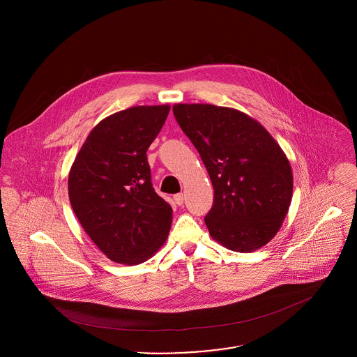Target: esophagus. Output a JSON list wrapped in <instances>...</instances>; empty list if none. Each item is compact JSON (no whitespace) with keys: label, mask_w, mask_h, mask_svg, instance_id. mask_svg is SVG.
I'll return each mask as SVG.
<instances>
[{"label":"esophagus","mask_w":357,"mask_h":357,"mask_svg":"<svg viewBox=\"0 0 357 357\" xmlns=\"http://www.w3.org/2000/svg\"><path fill=\"white\" fill-rule=\"evenodd\" d=\"M173 199H174V204H178V206H181V204H184V195H183V194H176V195L173 197Z\"/></svg>","instance_id":"obj_1"}]
</instances>
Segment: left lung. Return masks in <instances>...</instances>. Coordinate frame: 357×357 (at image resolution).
I'll list each match as a JSON object with an SVG mask.
<instances>
[{
  "mask_svg": "<svg viewBox=\"0 0 357 357\" xmlns=\"http://www.w3.org/2000/svg\"><path fill=\"white\" fill-rule=\"evenodd\" d=\"M173 114L204 160L214 188L204 217L224 248L250 253L280 229L293 197L290 162L248 114L213 104H174Z\"/></svg>",
  "mask_w": 357,
  "mask_h": 357,
  "instance_id": "obj_1",
  "label": "left lung"
}]
</instances>
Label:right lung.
<instances>
[{"label": "right lung", "instance_id": "add662e5", "mask_svg": "<svg viewBox=\"0 0 357 357\" xmlns=\"http://www.w3.org/2000/svg\"><path fill=\"white\" fill-rule=\"evenodd\" d=\"M170 107L136 105L100 121L68 173V197L102 255L125 265L153 257L166 242L172 207L153 188L147 150Z\"/></svg>", "mask_w": 357, "mask_h": 357}]
</instances>
